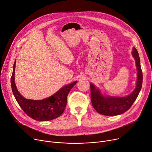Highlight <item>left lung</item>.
<instances>
[{"label": "left lung", "mask_w": 152, "mask_h": 152, "mask_svg": "<svg viewBox=\"0 0 152 152\" xmlns=\"http://www.w3.org/2000/svg\"><path fill=\"white\" fill-rule=\"evenodd\" d=\"M132 54L136 60L137 69V79L136 88L132 94L124 97H104L98 89L92 84H90L92 105L97 113L104 115L121 114L131 108L137 97L142 85V72L140 64L139 53L135 48H133Z\"/></svg>", "instance_id": "8db88e82"}]
</instances>
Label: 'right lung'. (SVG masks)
Instances as JSON below:
<instances>
[{"instance_id": "obj_1", "label": "right lung", "mask_w": 152, "mask_h": 152, "mask_svg": "<svg viewBox=\"0 0 152 152\" xmlns=\"http://www.w3.org/2000/svg\"><path fill=\"white\" fill-rule=\"evenodd\" d=\"M15 64L16 61L11 78V85L13 95L22 110L31 118L38 121H51L60 116L66 107L68 93L77 83V81L63 87L52 96L45 99H27L19 94L16 88L15 82Z\"/></svg>"}]
</instances>
